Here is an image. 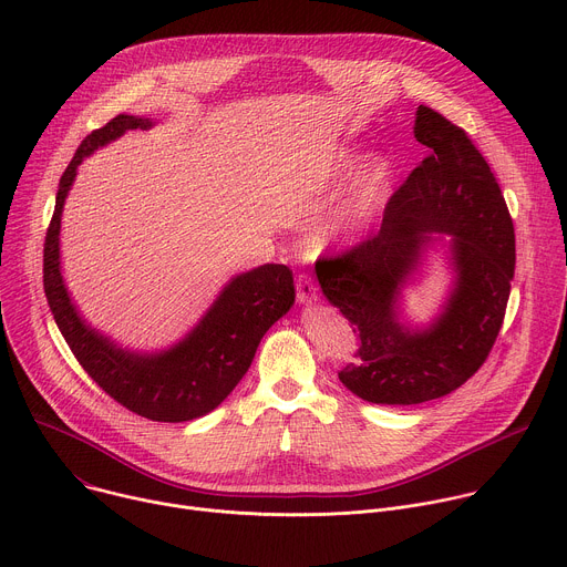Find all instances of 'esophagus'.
<instances>
[{"instance_id":"34e87169","label":"esophagus","mask_w":567,"mask_h":567,"mask_svg":"<svg viewBox=\"0 0 567 567\" xmlns=\"http://www.w3.org/2000/svg\"><path fill=\"white\" fill-rule=\"evenodd\" d=\"M296 293H298V302L300 305H311V302H316L320 298L318 287H316V282L309 276H298Z\"/></svg>"}]
</instances>
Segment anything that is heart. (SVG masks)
Here are the masks:
<instances>
[{"instance_id":"1","label":"heart","mask_w":567,"mask_h":567,"mask_svg":"<svg viewBox=\"0 0 567 567\" xmlns=\"http://www.w3.org/2000/svg\"><path fill=\"white\" fill-rule=\"evenodd\" d=\"M363 161V152L352 145L334 147L326 158L316 166L313 175L307 182L305 204H313L318 197L330 195L337 186H341ZM396 190V171L392 161L383 154L370 156L361 173L357 175L348 197L334 210V215L322 224L316 233L320 247H354L363 241L388 204L392 202Z\"/></svg>"}]
</instances>
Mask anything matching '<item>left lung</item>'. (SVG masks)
<instances>
[{"label":"left lung","instance_id":"left-lung-1","mask_svg":"<svg viewBox=\"0 0 567 567\" xmlns=\"http://www.w3.org/2000/svg\"><path fill=\"white\" fill-rule=\"evenodd\" d=\"M413 132L431 154L394 193L381 228L316 265L322 296L361 341L339 379L381 406L440 399L477 372L503 328L516 265L505 197L466 132L424 105ZM440 250L452 287L429 323H411L402 298Z\"/></svg>","mask_w":567,"mask_h":567}]
</instances>
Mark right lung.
Listing matches in <instances>:
<instances>
[{
  "instance_id": "1",
  "label": "right lung",
  "mask_w": 567,
  "mask_h": 567,
  "mask_svg": "<svg viewBox=\"0 0 567 567\" xmlns=\"http://www.w3.org/2000/svg\"><path fill=\"white\" fill-rule=\"evenodd\" d=\"M147 116L118 114L80 143L66 166L44 241V293L55 326L85 372L118 403L152 422H190L215 411L247 374L267 330L296 300L285 265H262L233 276L197 326L177 343L141 352L96 330L73 302L60 262V228L78 166L127 130H150Z\"/></svg>"
}]
</instances>
